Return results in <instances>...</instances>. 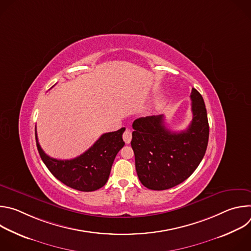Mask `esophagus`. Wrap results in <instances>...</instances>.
I'll list each match as a JSON object with an SVG mask.
<instances>
[{"label":"esophagus","mask_w":251,"mask_h":251,"mask_svg":"<svg viewBox=\"0 0 251 251\" xmlns=\"http://www.w3.org/2000/svg\"><path fill=\"white\" fill-rule=\"evenodd\" d=\"M131 139H132V132H131V130L126 129L125 132L123 133V140L126 144H130Z\"/></svg>","instance_id":"esophagus-1"}]
</instances>
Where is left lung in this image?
<instances>
[{
	"mask_svg": "<svg viewBox=\"0 0 251 251\" xmlns=\"http://www.w3.org/2000/svg\"><path fill=\"white\" fill-rule=\"evenodd\" d=\"M193 120L181 132L166 128L164 116H147L133 122L131 146L138 177L150 190L171 189L195 172L207 147L209 127L202 96L191 92Z\"/></svg>",
	"mask_w": 251,
	"mask_h": 251,
	"instance_id": "left-lung-1",
	"label": "left lung"
}]
</instances>
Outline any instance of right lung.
Wrapping results in <instances>:
<instances>
[{
    "label": "right lung",
    "instance_id": "right-lung-1",
    "mask_svg": "<svg viewBox=\"0 0 251 251\" xmlns=\"http://www.w3.org/2000/svg\"><path fill=\"white\" fill-rule=\"evenodd\" d=\"M125 128L105 133L80 156L70 160H57L48 156L41 148L35 131L40 156L50 172L69 188L81 192H93L102 188L110 175L114 159L125 145L122 139Z\"/></svg>",
    "mask_w": 251,
    "mask_h": 251
}]
</instances>
